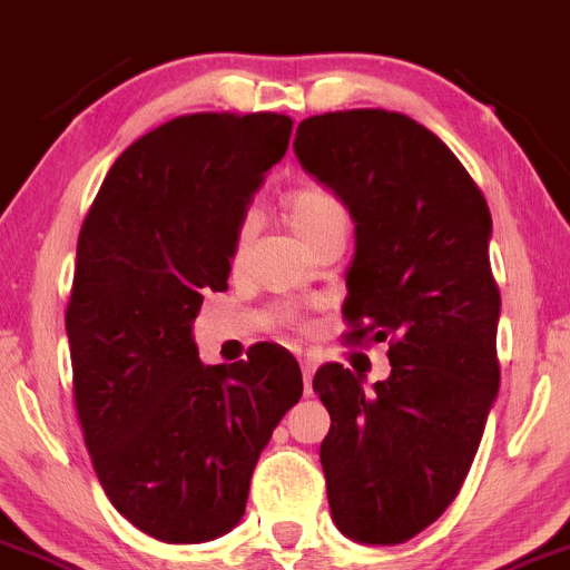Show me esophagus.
I'll return each mask as SVG.
<instances>
[{
	"label": "esophagus",
	"instance_id": "esophagus-1",
	"mask_svg": "<svg viewBox=\"0 0 570 570\" xmlns=\"http://www.w3.org/2000/svg\"><path fill=\"white\" fill-rule=\"evenodd\" d=\"M313 372H316V363H313V361H302V375H305V394H311Z\"/></svg>",
	"mask_w": 570,
	"mask_h": 570
}]
</instances>
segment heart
Wrapping results in <instances>:
<instances>
[{"instance_id":"1","label":"heart","mask_w":570,"mask_h":570,"mask_svg":"<svg viewBox=\"0 0 570 570\" xmlns=\"http://www.w3.org/2000/svg\"><path fill=\"white\" fill-rule=\"evenodd\" d=\"M285 213H288V224L302 240L313 237L316 232H322L324 226L335 224V220H346L344 207L338 204V198L327 193L322 187H302L296 193L288 195L285 200ZM248 232H252V224H243L237 229V240H235V252L240 254L246 248Z\"/></svg>"}]
</instances>
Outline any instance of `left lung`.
Returning <instances> with one entry per match:
<instances>
[{"label":"left lung","instance_id":"8db88e82","mask_svg":"<svg viewBox=\"0 0 570 570\" xmlns=\"http://www.w3.org/2000/svg\"><path fill=\"white\" fill-rule=\"evenodd\" d=\"M294 154L350 209V338H389L392 375L324 363L313 392L330 411L322 442L341 534L400 546L462 490L498 397L501 294L492 218L453 150L405 114L357 108L302 119Z\"/></svg>","mask_w":570,"mask_h":570}]
</instances>
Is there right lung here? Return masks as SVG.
Masks as SVG:
<instances>
[{
    "label": "right lung",
    "mask_w": 570,
    "mask_h": 570,
    "mask_svg": "<svg viewBox=\"0 0 570 570\" xmlns=\"http://www.w3.org/2000/svg\"><path fill=\"white\" fill-rule=\"evenodd\" d=\"M291 128L285 114L170 119L119 154L80 229L67 338L86 448L114 509L165 543L240 523L259 453L302 397L288 350L207 366L193 335Z\"/></svg>",
    "instance_id": "obj_1"
}]
</instances>
